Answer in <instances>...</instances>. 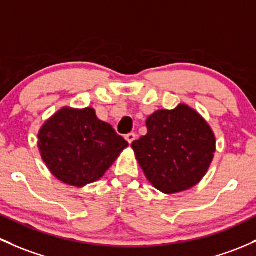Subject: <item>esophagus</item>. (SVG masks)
Returning a JSON list of instances; mask_svg holds the SVG:
<instances>
[{"mask_svg":"<svg viewBox=\"0 0 256 256\" xmlns=\"http://www.w3.org/2000/svg\"><path fill=\"white\" fill-rule=\"evenodd\" d=\"M125 138L128 140V144H132V142L135 141V140H136V134H134V132H130V134H128V135L125 136Z\"/></svg>","mask_w":256,"mask_h":256,"instance_id":"esophagus-1","label":"esophagus"}]
</instances>
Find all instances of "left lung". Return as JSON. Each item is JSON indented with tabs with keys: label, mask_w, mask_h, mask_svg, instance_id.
Instances as JSON below:
<instances>
[{
	"label": "left lung",
	"mask_w": 256,
	"mask_h": 256,
	"mask_svg": "<svg viewBox=\"0 0 256 256\" xmlns=\"http://www.w3.org/2000/svg\"><path fill=\"white\" fill-rule=\"evenodd\" d=\"M147 135L131 147L150 184L164 194L195 186L206 174L216 150L211 128L185 104L157 110L146 120Z\"/></svg>",
	"instance_id": "1"
}]
</instances>
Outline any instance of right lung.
<instances>
[{"mask_svg": "<svg viewBox=\"0 0 256 256\" xmlns=\"http://www.w3.org/2000/svg\"><path fill=\"white\" fill-rule=\"evenodd\" d=\"M38 137L42 158L51 173L78 188L100 179L128 146L92 108H64L42 125Z\"/></svg>", "mask_w": 256, "mask_h": 256, "instance_id": "right-lung-1", "label": "right lung"}]
</instances>
